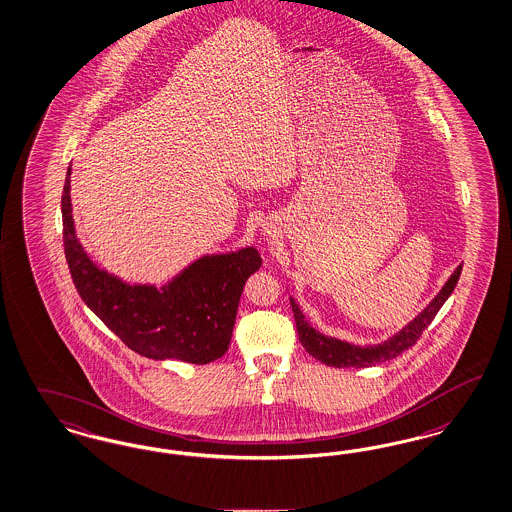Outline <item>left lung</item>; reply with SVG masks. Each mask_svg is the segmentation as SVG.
Returning a JSON list of instances; mask_svg holds the SVG:
<instances>
[{
    "label": "left lung",
    "mask_w": 512,
    "mask_h": 512,
    "mask_svg": "<svg viewBox=\"0 0 512 512\" xmlns=\"http://www.w3.org/2000/svg\"><path fill=\"white\" fill-rule=\"evenodd\" d=\"M461 266L463 265H459L454 270V274L448 278V282L442 285L439 295L431 300L416 318L412 319L410 323H406L399 333L389 336L388 340H384L380 344L355 346V344H350L346 340H338L333 336L319 333L318 329H314L308 323V319L304 318L297 300L291 297V308H293V314H295L300 344L312 357H316L327 367H336V369H344V367L363 369V367H372V365L389 361V359L401 355L410 346L416 344V340L422 336L423 329H427V325L437 316L442 304L452 295L454 287L458 285Z\"/></svg>",
    "instance_id": "left-lung-1"
}]
</instances>
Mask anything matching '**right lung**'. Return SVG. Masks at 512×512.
Returning a JSON list of instances; mask_svg holds the SVG:
<instances>
[{"mask_svg": "<svg viewBox=\"0 0 512 512\" xmlns=\"http://www.w3.org/2000/svg\"><path fill=\"white\" fill-rule=\"evenodd\" d=\"M71 168L62 193L64 253L71 278L90 310L149 359L206 365L229 350L238 302L247 278L261 268L255 247L204 255L162 287L126 283L96 265L75 236Z\"/></svg>", "mask_w": 512, "mask_h": 512, "instance_id": "obj_1", "label": "right lung"}]
</instances>
